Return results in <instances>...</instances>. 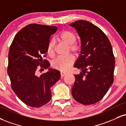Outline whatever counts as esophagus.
Instances as JSON below:
<instances>
[{"instance_id":"obj_1","label":"esophagus","mask_w":126,"mask_h":126,"mask_svg":"<svg viewBox=\"0 0 126 126\" xmlns=\"http://www.w3.org/2000/svg\"><path fill=\"white\" fill-rule=\"evenodd\" d=\"M60 75H61V77H63L64 76H65L66 75V72H60Z\"/></svg>"}]
</instances>
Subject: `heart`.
Here are the masks:
<instances>
[{"label":"heart","mask_w":126,"mask_h":126,"mask_svg":"<svg viewBox=\"0 0 126 126\" xmlns=\"http://www.w3.org/2000/svg\"><path fill=\"white\" fill-rule=\"evenodd\" d=\"M59 37L62 42L69 46L70 51L75 53L78 51L79 46L75 43L76 41V37L75 33L69 30H64L59 34ZM54 46L55 40L54 39H51L48 42L47 45V52L50 55L53 54ZM74 61L75 58L71 55L66 57H58L53 62L52 66L54 69L61 71H66L73 63Z\"/></svg>","instance_id":"heart-1"}]
</instances>
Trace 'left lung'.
I'll list each match as a JSON object with an SVG mask.
<instances>
[{
	"mask_svg": "<svg viewBox=\"0 0 126 126\" xmlns=\"http://www.w3.org/2000/svg\"><path fill=\"white\" fill-rule=\"evenodd\" d=\"M81 40L80 54L74 67L81 70L75 75L73 97L84 105L98 102L113 83L115 60L111 43L103 32L86 20L70 24Z\"/></svg>",
	"mask_w": 126,
	"mask_h": 126,
	"instance_id": "left-lung-1",
	"label": "left lung"
}]
</instances>
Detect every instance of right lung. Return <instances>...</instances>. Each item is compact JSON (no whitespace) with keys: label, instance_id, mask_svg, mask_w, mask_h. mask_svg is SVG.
I'll return each instance as SVG.
<instances>
[{"label":"right lung","instance_id":"add662e5","mask_svg":"<svg viewBox=\"0 0 126 126\" xmlns=\"http://www.w3.org/2000/svg\"><path fill=\"white\" fill-rule=\"evenodd\" d=\"M56 26L30 24L22 28L15 36L8 55L7 74L12 88L20 100L30 107H39L51 99L50 88L60 78L56 69L48 68L50 63L42 56L47 51L51 34ZM39 65L48 71L36 75Z\"/></svg>","mask_w":126,"mask_h":126}]
</instances>
